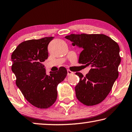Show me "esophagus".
Here are the masks:
<instances>
[{
    "mask_svg": "<svg viewBox=\"0 0 132 132\" xmlns=\"http://www.w3.org/2000/svg\"><path fill=\"white\" fill-rule=\"evenodd\" d=\"M67 72H68V76H69V75H71L74 74V72H72V71H70V70H67Z\"/></svg>",
    "mask_w": 132,
    "mask_h": 132,
    "instance_id": "obj_1",
    "label": "esophagus"
}]
</instances>
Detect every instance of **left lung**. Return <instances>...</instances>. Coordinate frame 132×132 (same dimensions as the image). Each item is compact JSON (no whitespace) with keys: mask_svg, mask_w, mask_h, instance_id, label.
Returning a JSON list of instances; mask_svg holds the SVG:
<instances>
[{"mask_svg":"<svg viewBox=\"0 0 132 132\" xmlns=\"http://www.w3.org/2000/svg\"><path fill=\"white\" fill-rule=\"evenodd\" d=\"M65 38L81 49L79 63L92 67L85 77L76 73L80 78L75 87L77 99L86 106L100 103L107 97L119 76L121 58L118 44L103 34H71Z\"/></svg>","mask_w":132,"mask_h":132,"instance_id":"left-lung-1","label":"left lung"}]
</instances>
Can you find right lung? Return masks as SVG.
Instances as JSON below:
<instances>
[{
	"label": "right lung",
	"mask_w": 132,
	"mask_h": 132,
	"mask_svg": "<svg viewBox=\"0 0 132 132\" xmlns=\"http://www.w3.org/2000/svg\"><path fill=\"white\" fill-rule=\"evenodd\" d=\"M53 37L24 41L12 55V70L16 83L28 101L35 107L46 109L57 99V86L65 79L68 72L60 67L56 72L46 75L43 62L48 58V45Z\"/></svg>",
	"instance_id": "add662e5"
}]
</instances>
